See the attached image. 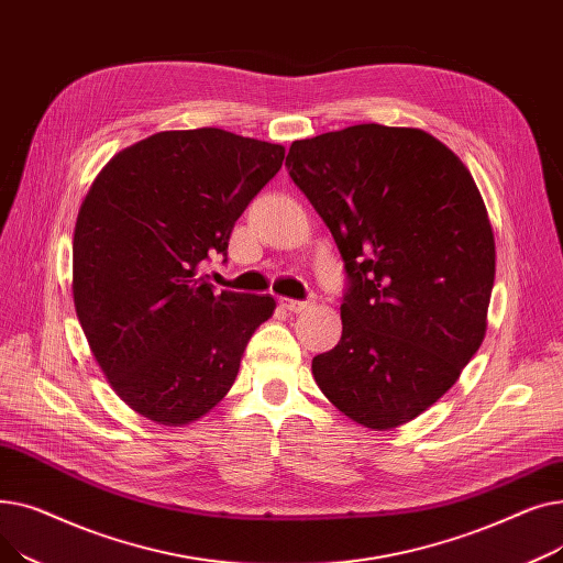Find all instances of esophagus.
I'll return each instance as SVG.
<instances>
[{
	"label": "esophagus",
	"instance_id": "esophagus-1",
	"mask_svg": "<svg viewBox=\"0 0 563 563\" xmlns=\"http://www.w3.org/2000/svg\"><path fill=\"white\" fill-rule=\"evenodd\" d=\"M278 306L289 310V312H303L310 308V301H297V299H287V297H280L278 299Z\"/></svg>",
	"mask_w": 563,
	"mask_h": 563
}]
</instances>
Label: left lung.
<instances>
[{"label": "left lung", "mask_w": 563, "mask_h": 563, "mask_svg": "<svg viewBox=\"0 0 563 563\" xmlns=\"http://www.w3.org/2000/svg\"><path fill=\"white\" fill-rule=\"evenodd\" d=\"M289 177L346 269L342 338L312 358L319 390L383 431L459 380L488 327L495 236L465 164L418 128L351 125L294 141Z\"/></svg>", "instance_id": "8db88e82"}]
</instances>
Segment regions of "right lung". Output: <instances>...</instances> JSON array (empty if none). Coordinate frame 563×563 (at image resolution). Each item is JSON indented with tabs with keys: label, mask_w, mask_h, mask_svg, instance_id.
Segmentation results:
<instances>
[{
	"label": "right lung",
	"mask_w": 563,
	"mask_h": 563,
	"mask_svg": "<svg viewBox=\"0 0 563 563\" xmlns=\"http://www.w3.org/2000/svg\"><path fill=\"white\" fill-rule=\"evenodd\" d=\"M285 147L217 128L147 136L109 159L75 223L73 299L113 393L183 427L232 388L276 301L214 291L198 269L280 170Z\"/></svg>",
	"instance_id": "add662e5"
}]
</instances>
